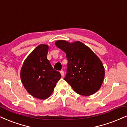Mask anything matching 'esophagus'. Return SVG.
Here are the masks:
<instances>
[{
	"label": "esophagus",
	"instance_id": "obj_1",
	"mask_svg": "<svg viewBox=\"0 0 127 127\" xmlns=\"http://www.w3.org/2000/svg\"><path fill=\"white\" fill-rule=\"evenodd\" d=\"M60 73H61V75H62V76H64V72L63 70H61Z\"/></svg>",
	"mask_w": 127,
	"mask_h": 127
}]
</instances>
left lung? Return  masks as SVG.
<instances>
[{
	"instance_id": "left-lung-1",
	"label": "left lung",
	"mask_w": 127,
	"mask_h": 127,
	"mask_svg": "<svg viewBox=\"0 0 127 127\" xmlns=\"http://www.w3.org/2000/svg\"><path fill=\"white\" fill-rule=\"evenodd\" d=\"M55 45L66 54L68 63L64 79L80 95H90L101 87L104 68L98 57L81 42L58 40Z\"/></svg>"
}]
</instances>
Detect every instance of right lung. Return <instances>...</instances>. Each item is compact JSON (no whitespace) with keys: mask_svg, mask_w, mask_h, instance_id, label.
I'll return each mask as SVG.
<instances>
[{"mask_svg":"<svg viewBox=\"0 0 127 127\" xmlns=\"http://www.w3.org/2000/svg\"><path fill=\"white\" fill-rule=\"evenodd\" d=\"M48 51V45L37 46L25 60L20 73L22 83L27 92L41 100L51 95L62 77L47 59Z\"/></svg>","mask_w":127,"mask_h":127,"instance_id":"obj_1","label":"right lung"}]
</instances>
